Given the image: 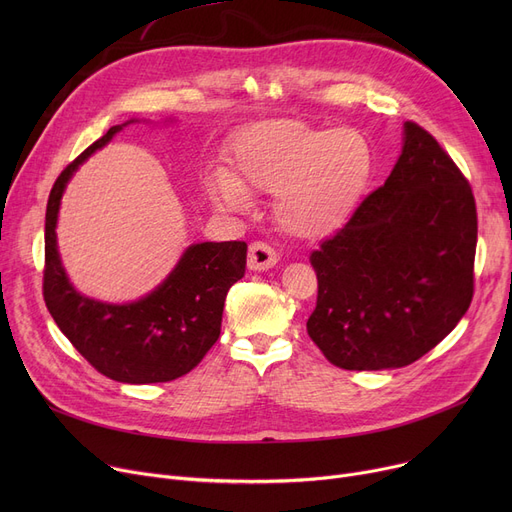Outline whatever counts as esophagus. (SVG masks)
<instances>
[{
	"label": "esophagus",
	"instance_id": "esophagus-1",
	"mask_svg": "<svg viewBox=\"0 0 512 512\" xmlns=\"http://www.w3.org/2000/svg\"><path fill=\"white\" fill-rule=\"evenodd\" d=\"M278 253L267 245V242H253L249 247V267L255 272H263V270H270L278 263Z\"/></svg>",
	"mask_w": 512,
	"mask_h": 512
}]
</instances>
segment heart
I'll use <instances>...</instances> for the list:
<instances>
[{
	"label": "heart",
	"instance_id": "b5f03b06",
	"mask_svg": "<svg viewBox=\"0 0 512 512\" xmlns=\"http://www.w3.org/2000/svg\"><path fill=\"white\" fill-rule=\"evenodd\" d=\"M240 180L276 195V220L288 234L315 240L351 218L373 168V153L355 128H317L301 120L257 124L238 139ZM213 201L242 209L249 193L230 174L211 182Z\"/></svg>",
	"mask_w": 512,
	"mask_h": 512
}]
</instances>
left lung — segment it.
Returning a JSON list of instances; mask_svg holds the SVG:
<instances>
[{"instance_id":"8db88e82","label":"left lung","mask_w":512,"mask_h":512,"mask_svg":"<svg viewBox=\"0 0 512 512\" xmlns=\"http://www.w3.org/2000/svg\"><path fill=\"white\" fill-rule=\"evenodd\" d=\"M475 247L469 180L432 134L405 122L388 180L309 257L317 274L311 340L340 369L415 363L467 313Z\"/></svg>"}]
</instances>
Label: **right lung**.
Here are the masks:
<instances>
[{"label": "right lung", "instance_id": "obj_1", "mask_svg": "<svg viewBox=\"0 0 512 512\" xmlns=\"http://www.w3.org/2000/svg\"><path fill=\"white\" fill-rule=\"evenodd\" d=\"M122 126L107 130L53 182L45 213L43 299L64 336L105 378L122 384L172 382L195 369L220 338L226 294L245 276L247 242L188 247L164 284L137 303L107 305L78 294L58 255L60 199L74 170Z\"/></svg>", "mask_w": 512, "mask_h": 512}]
</instances>
